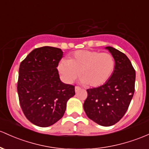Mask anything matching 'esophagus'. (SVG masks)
Segmentation results:
<instances>
[{
    "mask_svg": "<svg viewBox=\"0 0 149 149\" xmlns=\"http://www.w3.org/2000/svg\"><path fill=\"white\" fill-rule=\"evenodd\" d=\"M80 90H81V88L78 87V86H76V87H75V91H76V93H77L78 91H80Z\"/></svg>",
    "mask_w": 149,
    "mask_h": 149,
    "instance_id": "esophagus-1",
    "label": "esophagus"
}]
</instances>
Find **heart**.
I'll list each match as a JSON object with an SVG mask.
<instances>
[{
  "mask_svg": "<svg viewBox=\"0 0 149 149\" xmlns=\"http://www.w3.org/2000/svg\"><path fill=\"white\" fill-rule=\"evenodd\" d=\"M115 68V61L111 54L95 50H78L70 59H62L58 70L63 79L71 83L81 72V82L91 87H98L111 77Z\"/></svg>",
  "mask_w": 149,
  "mask_h": 149,
  "instance_id": "b5f03b06",
  "label": "heart"
}]
</instances>
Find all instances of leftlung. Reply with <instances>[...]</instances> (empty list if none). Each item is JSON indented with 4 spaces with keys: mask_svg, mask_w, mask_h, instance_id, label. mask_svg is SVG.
<instances>
[{
    "mask_svg": "<svg viewBox=\"0 0 149 149\" xmlns=\"http://www.w3.org/2000/svg\"><path fill=\"white\" fill-rule=\"evenodd\" d=\"M115 61L111 77L104 85L87 90L83 108L88 118L104 127L112 126L123 117L135 90V70L124 53L106 47Z\"/></svg>",
    "mask_w": 149,
    "mask_h": 149,
    "instance_id": "1",
    "label": "left lung"
}]
</instances>
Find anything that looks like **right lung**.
Returning <instances> with one entry per match:
<instances>
[{
  "label": "right lung",
  "instance_id": "obj_1",
  "mask_svg": "<svg viewBox=\"0 0 149 149\" xmlns=\"http://www.w3.org/2000/svg\"><path fill=\"white\" fill-rule=\"evenodd\" d=\"M62 56L61 49L42 47L32 51L19 65V104L26 118L38 127L59 120L68 100L75 95L74 86L60 81L56 67Z\"/></svg>",
  "mask_w": 149,
  "mask_h": 149
}]
</instances>
